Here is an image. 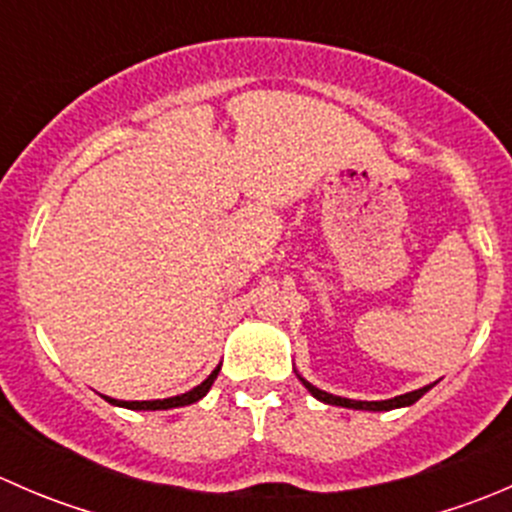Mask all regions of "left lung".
Masks as SVG:
<instances>
[{"instance_id":"1","label":"left lung","mask_w":512,"mask_h":512,"mask_svg":"<svg viewBox=\"0 0 512 512\" xmlns=\"http://www.w3.org/2000/svg\"><path fill=\"white\" fill-rule=\"evenodd\" d=\"M302 384L307 386L309 391H312L314 399L324 401V404H332V406H344V409H361V411H391V409H401V406H411L416 404L418 399H421L423 394H426L431 386H423V389H416V391H409V394H401V396H394V399H386V401H352V399H342V396H334V394H327V391H319L317 386H312L309 381L302 379Z\"/></svg>"}]
</instances>
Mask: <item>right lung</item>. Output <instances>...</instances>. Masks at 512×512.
<instances>
[{
    "label": "right lung",
    "instance_id": "right-lung-1",
    "mask_svg": "<svg viewBox=\"0 0 512 512\" xmlns=\"http://www.w3.org/2000/svg\"><path fill=\"white\" fill-rule=\"evenodd\" d=\"M218 369L213 371V374L208 376V379L203 381L200 386H195L193 391H188V394H180V396H170V399H158V401H116V399H108V404H116V406H123V409H133V411H163V409H175V406H188V404H195V401L203 399L205 394H208V389L213 386V381L218 379Z\"/></svg>",
    "mask_w": 512,
    "mask_h": 512
}]
</instances>
